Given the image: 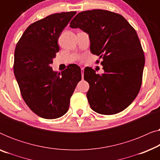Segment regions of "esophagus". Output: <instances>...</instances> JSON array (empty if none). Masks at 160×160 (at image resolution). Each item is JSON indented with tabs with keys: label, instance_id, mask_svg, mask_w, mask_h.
Here are the masks:
<instances>
[{
	"label": "esophagus",
	"instance_id": "obj_1",
	"mask_svg": "<svg viewBox=\"0 0 160 160\" xmlns=\"http://www.w3.org/2000/svg\"><path fill=\"white\" fill-rule=\"evenodd\" d=\"M84 68H81V72H82V78H84Z\"/></svg>",
	"mask_w": 160,
	"mask_h": 160
}]
</instances>
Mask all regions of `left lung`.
<instances>
[{"instance_id": "obj_1", "label": "left lung", "mask_w": 160, "mask_h": 160, "mask_svg": "<svg viewBox=\"0 0 160 160\" xmlns=\"http://www.w3.org/2000/svg\"><path fill=\"white\" fill-rule=\"evenodd\" d=\"M70 27L88 33L91 52L102 58L104 73L89 67L84 71L91 108L104 115L121 112L137 97L142 84L145 57L136 31L122 15L102 9L78 13Z\"/></svg>"}]
</instances>
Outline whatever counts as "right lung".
<instances>
[{
  "label": "right lung",
  "mask_w": 160,
  "mask_h": 160,
  "mask_svg": "<svg viewBox=\"0 0 160 160\" xmlns=\"http://www.w3.org/2000/svg\"><path fill=\"white\" fill-rule=\"evenodd\" d=\"M76 12L57 13L28 27L14 52V73L25 103L44 119H57L67 112L70 99L82 79L76 64L60 73L50 65L59 52L58 41Z\"/></svg>",
  "instance_id": "1"
}]
</instances>
